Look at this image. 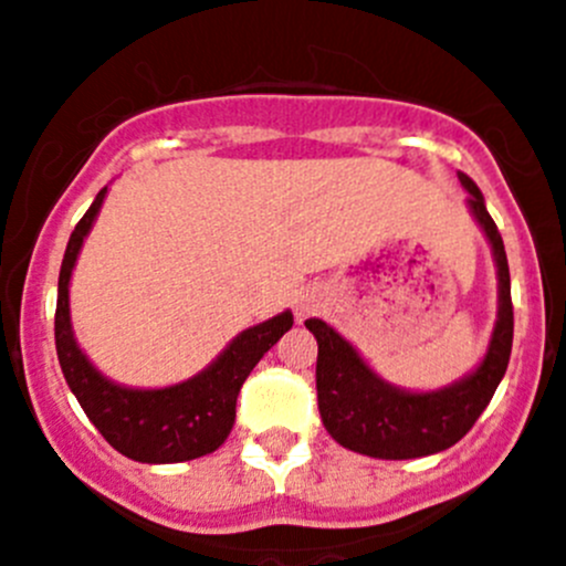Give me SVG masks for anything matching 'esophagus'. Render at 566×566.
Listing matches in <instances>:
<instances>
[{
  "label": "esophagus",
  "instance_id": "34e87169",
  "mask_svg": "<svg viewBox=\"0 0 566 566\" xmlns=\"http://www.w3.org/2000/svg\"><path fill=\"white\" fill-rule=\"evenodd\" d=\"M318 304H321L318 290H304V293H298V298H295V318L304 321L307 315H313L315 310H318Z\"/></svg>",
  "mask_w": 566,
  "mask_h": 566
}]
</instances>
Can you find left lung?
I'll use <instances>...</instances> for the list:
<instances>
[{"label": "left lung", "instance_id": "1", "mask_svg": "<svg viewBox=\"0 0 566 566\" xmlns=\"http://www.w3.org/2000/svg\"><path fill=\"white\" fill-rule=\"evenodd\" d=\"M469 192V211L483 229L497 265V321L478 368L436 390H408L390 385L360 357L352 343L326 321H304L318 340V410L326 432L340 447L382 461H410L436 455L461 441L505 377L514 343V307L503 237L485 209L483 192L458 172Z\"/></svg>", "mask_w": 566, "mask_h": 566}]
</instances>
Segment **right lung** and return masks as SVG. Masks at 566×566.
I'll return each mask as SVG.
<instances>
[{"label":"right lung","mask_w":566,"mask_h":566,"mask_svg":"<svg viewBox=\"0 0 566 566\" xmlns=\"http://www.w3.org/2000/svg\"><path fill=\"white\" fill-rule=\"evenodd\" d=\"M108 187H103L69 237L57 276L55 348L69 390L88 421L116 452L139 463H181L214 452L229 438L237 416V394L268 348L293 326V313L273 315L242 329L203 371L167 388H130L105 377L77 346L69 315V282L83 240L97 220Z\"/></svg>","instance_id":"right-lung-1"}]
</instances>
